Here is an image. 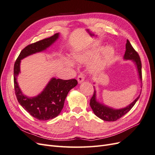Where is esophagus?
<instances>
[{"mask_svg": "<svg viewBox=\"0 0 155 155\" xmlns=\"http://www.w3.org/2000/svg\"><path fill=\"white\" fill-rule=\"evenodd\" d=\"M85 75L83 74V73H81L79 75V76H78V83H82L84 79H85Z\"/></svg>", "mask_w": 155, "mask_h": 155, "instance_id": "obj_1", "label": "esophagus"}]
</instances>
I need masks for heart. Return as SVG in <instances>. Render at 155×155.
I'll return each mask as SVG.
<instances>
[{
    "label": "heart",
    "mask_w": 155,
    "mask_h": 155,
    "mask_svg": "<svg viewBox=\"0 0 155 155\" xmlns=\"http://www.w3.org/2000/svg\"><path fill=\"white\" fill-rule=\"evenodd\" d=\"M96 51H85V52H76L73 55L74 59L78 62H85L87 61L88 59H90L91 57L95 54ZM113 55V48L111 46L107 47L101 58L97 59L92 64V68L94 69H97L103 67L106 64L112 56ZM67 63L70 65H72L73 63L69 60H67Z\"/></svg>",
    "instance_id": "1"
}]
</instances>
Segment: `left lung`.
<instances>
[{
	"mask_svg": "<svg viewBox=\"0 0 155 155\" xmlns=\"http://www.w3.org/2000/svg\"><path fill=\"white\" fill-rule=\"evenodd\" d=\"M125 47L126 50L124 55V59H131L136 63L137 66L140 79V80L142 81V63L140 58V56L137 51L134 49L132 45H131L128 39L127 40ZM140 96L132 103V104H130L129 106L126 107L125 108L121 109H114L103 104H101L99 102H97L96 100V91L94 90V94L90 101V105L91 107L92 108L94 113L98 118H100L104 121H114L121 118V117L124 116L126 113H127V112L132 109L133 107L136 104V102H137V100L139 99Z\"/></svg>",
	"mask_w": 155,
	"mask_h": 155,
	"instance_id": "1",
	"label": "left lung"
}]
</instances>
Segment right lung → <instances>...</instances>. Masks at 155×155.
<instances>
[{"label":"right lung","instance_id":"right-lung-1","mask_svg":"<svg viewBox=\"0 0 155 155\" xmlns=\"http://www.w3.org/2000/svg\"><path fill=\"white\" fill-rule=\"evenodd\" d=\"M58 37L59 34H55L48 38L26 46L21 51L14 64L13 81L17 99L30 115L41 121L53 119L59 114L68 92L78 85L77 80L75 79L64 80L52 78L40 94L29 97L22 93L18 85L17 78L20 72V63L22 59L46 50Z\"/></svg>","mask_w":155,"mask_h":155}]
</instances>
